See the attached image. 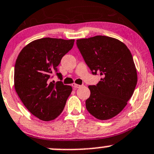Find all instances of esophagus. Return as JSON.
I'll return each instance as SVG.
<instances>
[{"instance_id": "obj_1", "label": "esophagus", "mask_w": 154, "mask_h": 154, "mask_svg": "<svg viewBox=\"0 0 154 154\" xmlns=\"http://www.w3.org/2000/svg\"><path fill=\"white\" fill-rule=\"evenodd\" d=\"M71 86H73V88H80V85H78V84H76V83H73L72 85H71Z\"/></svg>"}]
</instances>
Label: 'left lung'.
<instances>
[{"label":"left lung","mask_w":154,"mask_h":154,"mask_svg":"<svg viewBox=\"0 0 154 154\" xmlns=\"http://www.w3.org/2000/svg\"><path fill=\"white\" fill-rule=\"evenodd\" d=\"M77 46L92 74L102 78L89 86L88 112L99 120L117 116L127 104L137 83V72L130 50L119 40L96 35L77 40Z\"/></svg>","instance_id":"left-lung-1"}]
</instances>
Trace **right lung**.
I'll use <instances>...</instances> for the list:
<instances>
[{
  "label": "right lung",
  "instance_id": "add662e5",
  "mask_svg": "<svg viewBox=\"0 0 154 154\" xmlns=\"http://www.w3.org/2000/svg\"><path fill=\"white\" fill-rule=\"evenodd\" d=\"M74 39L42 38L29 43L18 54L15 65L14 84L26 108L40 120L58 117L71 94V86L62 81L50 82L53 74L63 80L57 66L73 48Z\"/></svg>",
  "mask_w": 154,
  "mask_h": 154
}]
</instances>
